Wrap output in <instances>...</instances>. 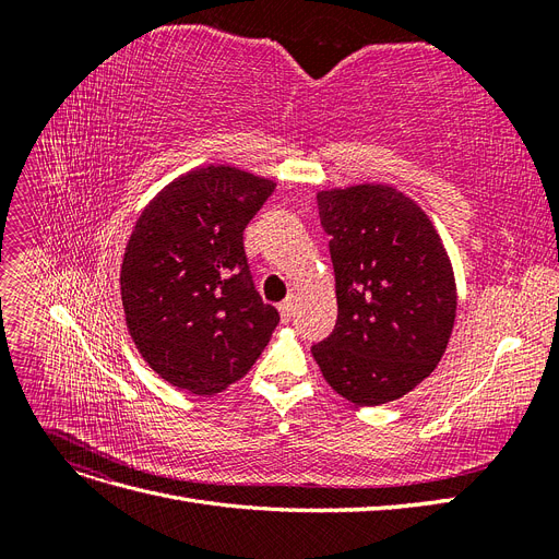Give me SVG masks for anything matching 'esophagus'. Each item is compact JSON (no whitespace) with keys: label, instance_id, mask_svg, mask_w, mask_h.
I'll list each match as a JSON object with an SVG mask.
<instances>
[{"label":"esophagus","instance_id":"34e87169","mask_svg":"<svg viewBox=\"0 0 559 559\" xmlns=\"http://www.w3.org/2000/svg\"><path fill=\"white\" fill-rule=\"evenodd\" d=\"M294 310H296V306H294V298H286V300H282V302H280V314H282V319H284V321H289V319L294 317Z\"/></svg>","mask_w":559,"mask_h":559}]
</instances>
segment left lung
Returning a JSON list of instances; mask_svg holds the SVG:
<instances>
[{
  "label": "left lung",
  "mask_w": 559,
  "mask_h": 559,
  "mask_svg": "<svg viewBox=\"0 0 559 559\" xmlns=\"http://www.w3.org/2000/svg\"><path fill=\"white\" fill-rule=\"evenodd\" d=\"M331 235L337 321L312 345L321 376L357 405L408 394L441 361L454 326V277L427 214L392 186L317 193Z\"/></svg>",
  "instance_id": "left-lung-1"
}]
</instances>
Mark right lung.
Instances as JSON below:
<instances>
[{"label": "right lung", "mask_w": 559, "mask_h": 559, "mask_svg": "<svg viewBox=\"0 0 559 559\" xmlns=\"http://www.w3.org/2000/svg\"><path fill=\"white\" fill-rule=\"evenodd\" d=\"M275 183L207 165L175 179L134 224L121 267L128 331L144 361L191 394L247 376L280 324L261 300L242 233Z\"/></svg>", "instance_id": "add662e5"}]
</instances>
